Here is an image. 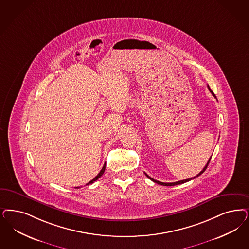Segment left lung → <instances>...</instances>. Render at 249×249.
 I'll return each instance as SVG.
<instances>
[{
	"instance_id": "1",
	"label": "left lung",
	"mask_w": 249,
	"mask_h": 249,
	"mask_svg": "<svg viewBox=\"0 0 249 249\" xmlns=\"http://www.w3.org/2000/svg\"><path fill=\"white\" fill-rule=\"evenodd\" d=\"M208 88H209V90H210V92L213 94V95L214 96V97H216L215 96V94H213V92L211 90V88L209 87V86H208ZM212 158V157H211ZM211 158L209 159V161H208V163H207V164H206L205 166H204V168L202 169V171H200V173H198L197 174V176L196 177H194V178H188V179H184V180H180V181H177V182H173V183H163V182H160V181H157L155 180V179H154V178H152L151 177H149L147 174H145L146 177L148 178H150L151 180L154 181L155 183H157V184H159V185H162V186H167V187H170V186H176V185H180V184H183V183H186V182H188V181H190L191 179H194V178H196L197 177H198V176H200L203 172L205 171L206 168H207V166H208V164H209V163H210V161H211Z\"/></svg>"
}]
</instances>
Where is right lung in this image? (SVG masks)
Wrapping results in <instances>:
<instances>
[{"mask_svg":"<svg viewBox=\"0 0 249 249\" xmlns=\"http://www.w3.org/2000/svg\"><path fill=\"white\" fill-rule=\"evenodd\" d=\"M105 169H106V163H105V164H104V166H103V167H102V169H101V171H100V172H99V173H98V175H97V176H96V177H95V178H94V179H92V180L90 181V182H88V183H87V184H86V185H90V184H93V183H94V181H96V180H97V179H98V178H101V176H102V175H103L104 172H105ZM76 189H79V187H78V188H76Z\"/></svg>","mask_w":249,"mask_h":249,"instance_id":"add662e5","label":"right lung"}]
</instances>
